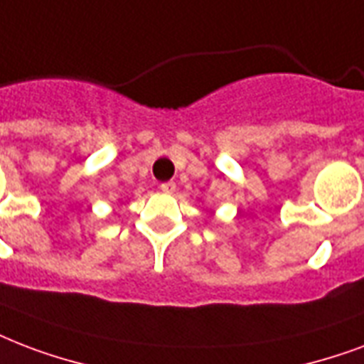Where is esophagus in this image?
Wrapping results in <instances>:
<instances>
[{"label": "esophagus", "instance_id": "34e87169", "mask_svg": "<svg viewBox=\"0 0 364 364\" xmlns=\"http://www.w3.org/2000/svg\"><path fill=\"white\" fill-rule=\"evenodd\" d=\"M160 191H162V193H166V194H173V193H176V183H173V181L162 183V185H160Z\"/></svg>", "mask_w": 364, "mask_h": 364}]
</instances>
